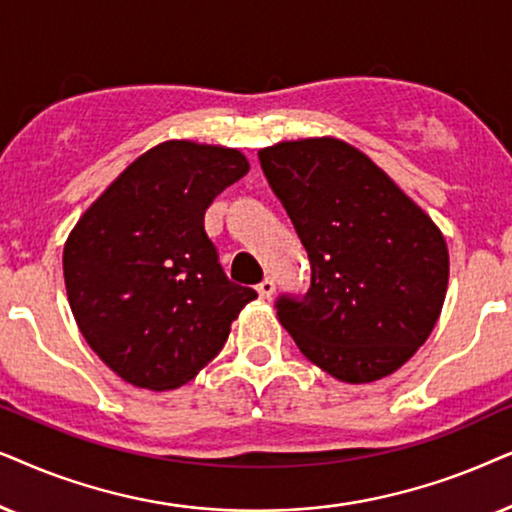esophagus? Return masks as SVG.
<instances>
[{"label": "esophagus", "mask_w": 512, "mask_h": 512, "mask_svg": "<svg viewBox=\"0 0 512 512\" xmlns=\"http://www.w3.org/2000/svg\"><path fill=\"white\" fill-rule=\"evenodd\" d=\"M274 290H276L274 278H264V281L257 285V292H260L262 299H271V295H274Z\"/></svg>", "instance_id": "obj_1"}]
</instances>
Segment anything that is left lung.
Returning a JSON list of instances; mask_svg holds the SVG:
<instances>
[{
  "instance_id": "obj_1",
  "label": "left lung",
  "mask_w": 512,
  "mask_h": 512,
  "mask_svg": "<svg viewBox=\"0 0 512 512\" xmlns=\"http://www.w3.org/2000/svg\"><path fill=\"white\" fill-rule=\"evenodd\" d=\"M257 156L311 262L309 290L276 299L278 320L335 379L367 384L395 372L426 342L445 302L440 229L342 140L278 142Z\"/></svg>"
}]
</instances>
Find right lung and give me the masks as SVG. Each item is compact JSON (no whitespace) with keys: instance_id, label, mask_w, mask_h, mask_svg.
<instances>
[{"instance_id":"add662e5","label":"right lung","mask_w":512,"mask_h":512,"mask_svg":"<svg viewBox=\"0 0 512 512\" xmlns=\"http://www.w3.org/2000/svg\"><path fill=\"white\" fill-rule=\"evenodd\" d=\"M248 168L236 149L168 140L135 159L72 229L63 271L74 320L128 384H187L257 297L229 281L203 227L215 196Z\"/></svg>"}]
</instances>
